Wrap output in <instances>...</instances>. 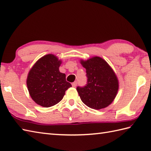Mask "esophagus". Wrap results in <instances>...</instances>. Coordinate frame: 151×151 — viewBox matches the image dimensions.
Returning a JSON list of instances; mask_svg holds the SVG:
<instances>
[{"instance_id":"obj_1","label":"esophagus","mask_w":151,"mask_h":151,"mask_svg":"<svg viewBox=\"0 0 151 151\" xmlns=\"http://www.w3.org/2000/svg\"><path fill=\"white\" fill-rule=\"evenodd\" d=\"M76 86H77V82H74L73 83H72V86L73 88H75Z\"/></svg>"}]
</instances>
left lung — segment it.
Instances as JSON below:
<instances>
[{"label":"left lung","instance_id":"obj_1","mask_svg":"<svg viewBox=\"0 0 151 151\" xmlns=\"http://www.w3.org/2000/svg\"><path fill=\"white\" fill-rule=\"evenodd\" d=\"M81 63L87 76V84L76 88L82 101L95 110L107 107L114 100L119 88L114 70L105 60L97 56L81 61Z\"/></svg>","mask_w":151,"mask_h":151}]
</instances>
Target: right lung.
Segmentation results:
<instances>
[{
	"label": "right lung",
	"mask_w": 151,
	"mask_h": 151,
	"mask_svg": "<svg viewBox=\"0 0 151 151\" xmlns=\"http://www.w3.org/2000/svg\"><path fill=\"white\" fill-rule=\"evenodd\" d=\"M61 62L53 54H47L35 63L28 73L27 84L36 103L50 107L62 101L65 91L71 87L65 75L60 72Z\"/></svg>",
	"instance_id": "1"
}]
</instances>
